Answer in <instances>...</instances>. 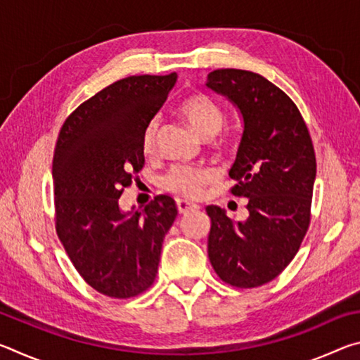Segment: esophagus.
<instances>
[{
  "label": "esophagus",
  "instance_id": "obj_1",
  "mask_svg": "<svg viewBox=\"0 0 360 360\" xmlns=\"http://www.w3.org/2000/svg\"><path fill=\"white\" fill-rule=\"evenodd\" d=\"M200 208L198 205H195V203H191V202H187V200H178V210H179V212L181 214H188V212H192V211H197Z\"/></svg>",
  "mask_w": 360,
  "mask_h": 360
}]
</instances>
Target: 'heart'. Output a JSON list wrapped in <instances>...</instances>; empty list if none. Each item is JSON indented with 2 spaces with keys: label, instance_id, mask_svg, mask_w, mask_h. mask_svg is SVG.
<instances>
[{
  "label": "heart",
  "instance_id": "heart-1",
  "mask_svg": "<svg viewBox=\"0 0 360 360\" xmlns=\"http://www.w3.org/2000/svg\"><path fill=\"white\" fill-rule=\"evenodd\" d=\"M179 114L188 125L203 138L214 136L224 125V114L214 101L205 95H191L181 101ZM157 120H150L143 133V146L149 150L155 141ZM212 179V169L206 167L179 165L168 174L167 187L184 197H197L202 188Z\"/></svg>",
  "mask_w": 360,
  "mask_h": 360
}]
</instances>
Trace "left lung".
<instances>
[{
	"instance_id": "8db88e82",
	"label": "left lung",
	"mask_w": 360,
	"mask_h": 360,
	"mask_svg": "<svg viewBox=\"0 0 360 360\" xmlns=\"http://www.w3.org/2000/svg\"><path fill=\"white\" fill-rule=\"evenodd\" d=\"M206 87L238 111L243 133L230 178L231 193L248 198L249 216L235 222L225 210L211 217L208 257L219 278L235 288L270 283L288 266L309 225L316 157L297 106L264 76L216 70Z\"/></svg>"
}]
</instances>
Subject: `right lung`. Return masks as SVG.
<instances>
[{
  "label": "right lung",
  "mask_w": 360,
  "mask_h": 360,
  "mask_svg": "<svg viewBox=\"0 0 360 360\" xmlns=\"http://www.w3.org/2000/svg\"><path fill=\"white\" fill-rule=\"evenodd\" d=\"M176 81V72L120 79L82 103L60 130L52 165L58 238L85 283L108 297H135L154 283L178 216L168 195L144 210L119 206L144 165L146 127Z\"/></svg>",
  "instance_id": "add662e5"
}]
</instances>
